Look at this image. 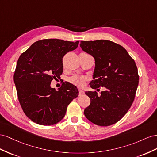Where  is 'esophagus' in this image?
<instances>
[{
	"instance_id": "34e87169",
	"label": "esophagus",
	"mask_w": 157,
	"mask_h": 157,
	"mask_svg": "<svg viewBox=\"0 0 157 157\" xmlns=\"http://www.w3.org/2000/svg\"><path fill=\"white\" fill-rule=\"evenodd\" d=\"M84 94V91L82 89H79V95H83Z\"/></svg>"
}]
</instances>
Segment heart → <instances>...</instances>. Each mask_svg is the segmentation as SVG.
Returning a JSON list of instances; mask_svg holds the SVG:
<instances>
[{"label": "heart", "mask_w": 157, "mask_h": 157, "mask_svg": "<svg viewBox=\"0 0 157 157\" xmlns=\"http://www.w3.org/2000/svg\"><path fill=\"white\" fill-rule=\"evenodd\" d=\"M70 83H72L75 86L82 87L84 86L85 82H86V78L82 76H72L68 79Z\"/></svg>", "instance_id": "b5f03b06"}]
</instances>
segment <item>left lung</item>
<instances>
[{
	"label": "left lung",
	"mask_w": 157,
	"mask_h": 157,
	"mask_svg": "<svg viewBox=\"0 0 157 157\" xmlns=\"http://www.w3.org/2000/svg\"><path fill=\"white\" fill-rule=\"evenodd\" d=\"M80 47L95 59L90 87L106 88L100 95L86 92L91 103L84 114L98 126H110L126 114L133 102L139 83L136 62L123 47L107 40L81 41Z\"/></svg>",
	"instance_id": "left-lung-1"
}]
</instances>
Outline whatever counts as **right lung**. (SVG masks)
<instances>
[{"mask_svg":"<svg viewBox=\"0 0 157 157\" xmlns=\"http://www.w3.org/2000/svg\"><path fill=\"white\" fill-rule=\"evenodd\" d=\"M75 43L57 39L35 42L20 55L14 75L18 100L24 113L33 122L51 126L64 117L67 106L79 91L68 82L56 91L53 79L62 73V58L78 47Z\"/></svg>","mask_w":157,"mask_h":157,"instance_id":"1","label":"right lung"}]
</instances>
